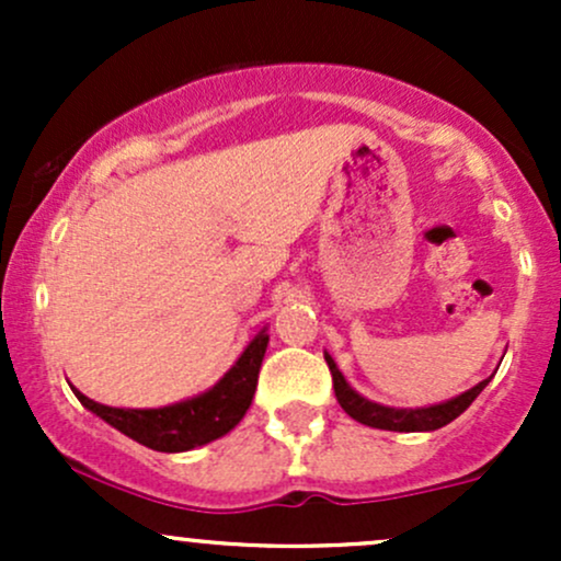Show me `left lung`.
Instances as JSON below:
<instances>
[{
  "instance_id": "left-lung-1",
  "label": "left lung",
  "mask_w": 561,
  "mask_h": 561,
  "mask_svg": "<svg viewBox=\"0 0 561 561\" xmlns=\"http://www.w3.org/2000/svg\"><path fill=\"white\" fill-rule=\"evenodd\" d=\"M324 358L332 371L334 396H337V403L343 405L345 414L353 416L356 422L369 424V427L392 430V433H430V430L446 427V424L454 422L456 416L465 414L469 403H472L482 392V388L491 382V377L482 379V382L469 388L467 392H461V396L450 398L446 403L427 405V409H390V405H379L375 401H369V398L358 396V392L345 382L343 371H340L337 364L332 362L330 353H324Z\"/></svg>"
}]
</instances>
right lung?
Segmentation results:
<instances>
[{
    "mask_svg": "<svg viewBox=\"0 0 561 561\" xmlns=\"http://www.w3.org/2000/svg\"><path fill=\"white\" fill-rule=\"evenodd\" d=\"M266 345L268 334L261 330L214 388L190 401L163 405V409H113V405L92 401L76 388L73 392L92 414L121 430L131 440L152 450H163V454H179V450L205 446L240 424L255 396Z\"/></svg>",
    "mask_w": 561,
    "mask_h": 561,
    "instance_id": "add662e5",
    "label": "right lung"
}]
</instances>
